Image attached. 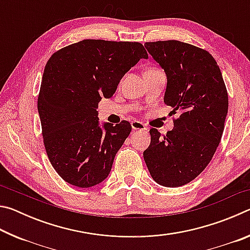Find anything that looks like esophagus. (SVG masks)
<instances>
[{"label": "esophagus", "mask_w": 250, "mask_h": 250, "mask_svg": "<svg viewBox=\"0 0 250 250\" xmlns=\"http://www.w3.org/2000/svg\"><path fill=\"white\" fill-rule=\"evenodd\" d=\"M131 126H132V129L134 131H145L146 130V126L145 124H142L140 121H132L131 122Z\"/></svg>", "instance_id": "obj_1"}]
</instances>
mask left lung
Listing matches in <instances>:
<instances>
[{
  "instance_id": "1",
  "label": "left lung",
  "mask_w": 250,
  "mask_h": 250,
  "mask_svg": "<svg viewBox=\"0 0 250 250\" xmlns=\"http://www.w3.org/2000/svg\"><path fill=\"white\" fill-rule=\"evenodd\" d=\"M145 46L166 71L164 104L181 115L164 137L150 130L143 158L156 183L177 188L204 171L221 142L228 111L226 86L216 61L205 49L179 41Z\"/></svg>"
}]
</instances>
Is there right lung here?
<instances>
[{"label":"right lung","instance_id":"1","mask_svg":"<svg viewBox=\"0 0 250 250\" xmlns=\"http://www.w3.org/2000/svg\"><path fill=\"white\" fill-rule=\"evenodd\" d=\"M141 58L137 42L83 40L48 59L37 100L46 153L67 183L91 188L105 180L131 132L128 121L99 125L98 103L110 98Z\"/></svg>","mask_w":250,"mask_h":250}]
</instances>
